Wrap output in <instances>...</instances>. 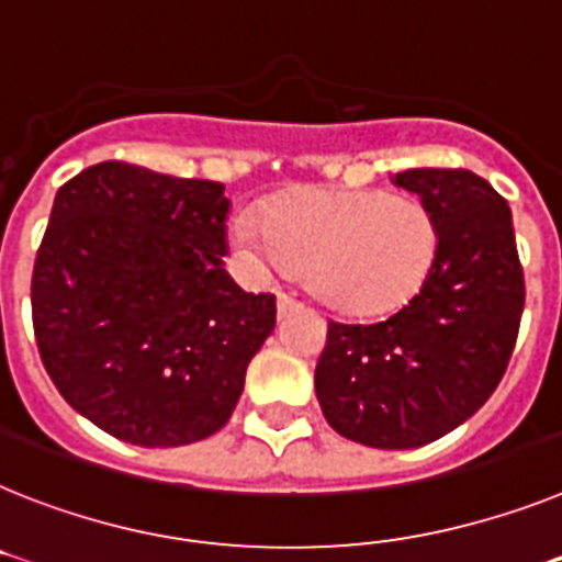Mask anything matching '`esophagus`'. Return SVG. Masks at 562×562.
<instances>
[{"mask_svg": "<svg viewBox=\"0 0 562 562\" xmlns=\"http://www.w3.org/2000/svg\"><path fill=\"white\" fill-rule=\"evenodd\" d=\"M276 304H278V315H286L290 310H295V306H299V301L292 299V295H286V292H278Z\"/></svg>", "mask_w": 562, "mask_h": 562, "instance_id": "esophagus-1", "label": "esophagus"}]
</instances>
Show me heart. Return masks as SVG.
<instances>
[{
    "label": "heart",
    "mask_w": 562,
    "mask_h": 562,
    "mask_svg": "<svg viewBox=\"0 0 562 562\" xmlns=\"http://www.w3.org/2000/svg\"><path fill=\"white\" fill-rule=\"evenodd\" d=\"M235 241L258 267L301 272L338 313L381 315L404 306L438 258L435 215L412 195L381 190H299L267 215L235 218Z\"/></svg>",
    "instance_id": "heart-1"
}]
</instances>
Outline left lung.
<instances>
[{
  "label": "left lung",
  "mask_w": 562,
  "mask_h": 562,
  "mask_svg": "<svg viewBox=\"0 0 562 562\" xmlns=\"http://www.w3.org/2000/svg\"><path fill=\"white\" fill-rule=\"evenodd\" d=\"M395 181L435 215L440 247L420 292L375 324H327L315 395L338 435L372 449L443 438L486 404L509 367L526 281L512 210L463 167Z\"/></svg>",
  "instance_id": "1"
}]
</instances>
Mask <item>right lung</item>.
Returning a JSON list of instances; mask_svg holds the SVG:
<instances>
[{
    "label": "right lung",
    "instance_id": "obj_1",
    "mask_svg": "<svg viewBox=\"0 0 562 562\" xmlns=\"http://www.w3.org/2000/svg\"><path fill=\"white\" fill-rule=\"evenodd\" d=\"M224 184L102 161L59 187L31 281L47 375L124 443L187 446L222 429L276 295L222 270Z\"/></svg>",
    "mask_w": 562,
    "mask_h": 562
}]
</instances>
